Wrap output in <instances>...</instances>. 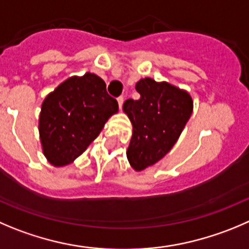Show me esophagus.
Segmentation results:
<instances>
[{"label": "esophagus", "mask_w": 249, "mask_h": 249, "mask_svg": "<svg viewBox=\"0 0 249 249\" xmlns=\"http://www.w3.org/2000/svg\"><path fill=\"white\" fill-rule=\"evenodd\" d=\"M123 101H124V99H123V96H120V98H117V103H118V106H120V108L122 107Z\"/></svg>", "instance_id": "1"}]
</instances>
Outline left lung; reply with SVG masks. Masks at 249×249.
<instances>
[{"label": "left lung", "instance_id": "8db88e82", "mask_svg": "<svg viewBox=\"0 0 249 249\" xmlns=\"http://www.w3.org/2000/svg\"><path fill=\"white\" fill-rule=\"evenodd\" d=\"M136 90L141 98L124 101L123 111L133 126L127 159L134 170L142 171L171 150L191 117L193 101L186 91L151 78L139 80Z\"/></svg>", "mask_w": 249, "mask_h": 249}]
</instances>
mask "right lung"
<instances>
[{"mask_svg": "<svg viewBox=\"0 0 249 249\" xmlns=\"http://www.w3.org/2000/svg\"><path fill=\"white\" fill-rule=\"evenodd\" d=\"M117 110V100L108 95L105 82L96 74L65 80L41 106L39 132L47 160L55 166L72 162Z\"/></svg>", "mask_w": 249, "mask_h": 249, "instance_id": "1", "label": "right lung"}]
</instances>
